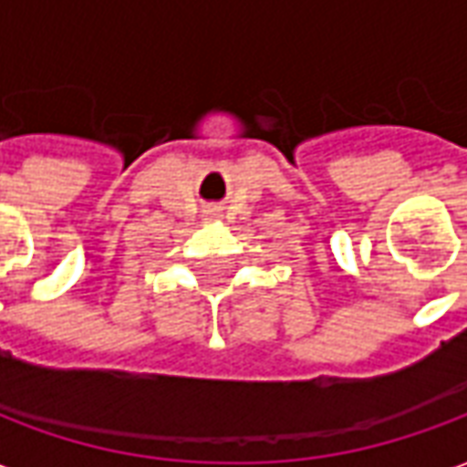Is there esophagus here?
I'll return each mask as SVG.
<instances>
[{
  "mask_svg": "<svg viewBox=\"0 0 467 467\" xmlns=\"http://www.w3.org/2000/svg\"><path fill=\"white\" fill-rule=\"evenodd\" d=\"M207 220H217V217H220V210H207Z\"/></svg>",
  "mask_w": 467,
  "mask_h": 467,
  "instance_id": "1",
  "label": "esophagus"
}]
</instances>
